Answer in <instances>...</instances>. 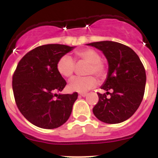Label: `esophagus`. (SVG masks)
Segmentation results:
<instances>
[{"mask_svg": "<svg viewBox=\"0 0 158 158\" xmlns=\"http://www.w3.org/2000/svg\"><path fill=\"white\" fill-rule=\"evenodd\" d=\"M79 96H82V97H85L87 95V93H79Z\"/></svg>", "mask_w": 158, "mask_h": 158, "instance_id": "1", "label": "esophagus"}]
</instances>
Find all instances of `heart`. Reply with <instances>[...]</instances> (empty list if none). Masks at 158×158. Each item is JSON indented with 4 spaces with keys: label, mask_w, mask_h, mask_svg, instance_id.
<instances>
[{
    "label": "heart",
    "mask_w": 158,
    "mask_h": 158,
    "mask_svg": "<svg viewBox=\"0 0 158 158\" xmlns=\"http://www.w3.org/2000/svg\"><path fill=\"white\" fill-rule=\"evenodd\" d=\"M75 56L78 63H88L85 69V75H95L100 79H103L107 75V67L101 60V56L96 50L91 48L79 49L75 52ZM57 71L61 76L72 78L76 72L75 60L68 55L60 57L57 62ZM97 85V80L92 76L76 77L71 79L68 84V89L71 92H85L94 88Z\"/></svg>",
    "instance_id": "1"
}]
</instances>
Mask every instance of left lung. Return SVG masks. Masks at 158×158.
I'll return each instance as SVG.
<instances>
[{
	"instance_id": "8db88e82",
	"label": "left lung",
	"mask_w": 158,
	"mask_h": 158,
	"mask_svg": "<svg viewBox=\"0 0 158 158\" xmlns=\"http://www.w3.org/2000/svg\"><path fill=\"white\" fill-rule=\"evenodd\" d=\"M86 45L101 50L109 63L107 78L101 86L107 92L98 93V102L92 111L105 123L125 122L142 102L146 84L144 66L133 49L120 43L100 41ZM106 94H109L110 98H107Z\"/></svg>"
}]
</instances>
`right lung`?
I'll return each instance as SVG.
<instances>
[{
	"label": "right lung",
	"mask_w": 158,
	"mask_h": 158,
	"mask_svg": "<svg viewBox=\"0 0 158 158\" xmlns=\"http://www.w3.org/2000/svg\"><path fill=\"white\" fill-rule=\"evenodd\" d=\"M74 48L63 44L40 46L20 60L14 72L12 86L17 108L25 118L39 128H58L71 114L77 92H61L66 85L57 71V62Z\"/></svg>",
	"instance_id": "add662e5"
}]
</instances>
